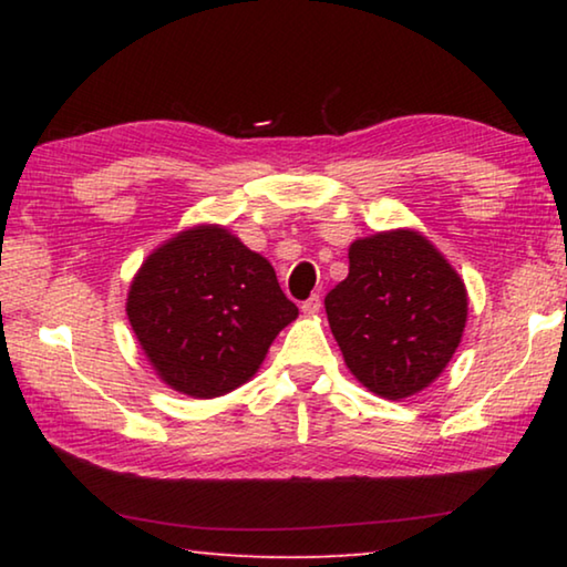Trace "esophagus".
Instances as JSON below:
<instances>
[{
    "instance_id": "34e87169",
    "label": "esophagus",
    "mask_w": 567,
    "mask_h": 567,
    "mask_svg": "<svg viewBox=\"0 0 567 567\" xmlns=\"http://www.w3.org/2000/svg\"><path fill=\"white\" fill-rule=\"evenodd\" d=\"M320 307H322L320 295H312L310 300H305V302H302V312H305V315H318V312H320Z\"/></svg>"
}]
</instances>
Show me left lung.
Returning <instances> with one entry per match:
<instances>
[{
    "label": "left lung",
    "instance_id": "8db88e82",
    "mask_svg": "<svg viewBox=\"0 0 567 567\" xmlns=\"http://www.w3.org/2000/svg\"><path fill=\"white\" fill-rule=\"evenodd\" d=\"M348 260V277L324 297L344 364L380 398L417 395L440 378L463 340V277L410 227L354 239Z\"/></svg>",
    "mask_w": 567,
    "mask_h": 567
}]
</instances>
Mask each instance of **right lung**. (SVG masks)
<instances>
[{
	"instance_id": "right-lung-1",
	"label": "right lung",
	"mask_w": 567,
	"mask_h": 567,
	"mask_svg": "<svg viewBox=\"0 0 567 567\" xmlns=\"http://www.w3.org/2000/svg\"><path fill=\"white\" fill-rule=\"evenodd\" d=\"M297 307L275 267L223 225H195L134 272L127 320L167 388L213 400L245 385Z\"/></svg>"
}]
</instances>
